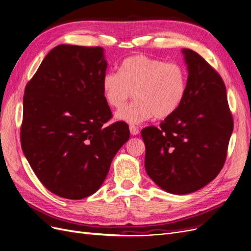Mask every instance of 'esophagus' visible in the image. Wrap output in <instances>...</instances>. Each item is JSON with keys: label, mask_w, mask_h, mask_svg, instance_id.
Returning a JSON list of instances; mask_svg holds the SVG:
<instances>
[{"label": "esophagus", "mask_w": 251, "mask_h": 251, "mask_svg": "<svg viewBox=\"0 0 251 251\" xmlns=\"http://www.w3.org/2000/svg\"><path fill=\"white\" fill-rule=\"evenodd\" d=\"M130 132H131L132 135H138L139 134V128H137L135 126H130Z\"/></svg>", "instance_id": "esophagus-1"}]
</instances>
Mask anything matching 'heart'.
<instances>
[{
  "label": "heart",
  "mask_w": 251,
  "mask_h": 251,
  "mask_svg": "<svg viewBox=\"0 0 251 251\" xmlns=\"http://www.w3.org/2000/svg\"><path fill=\"white\" fill-rule=\"evenodd\" d=\"M186 87L181 65L143 54L126 58L120 72L108 71L102 77V93L110 107L119 109L133 94L136 97L116 113L117 119L133 125L172 115L183 100Z\"/></svg>",
  "instance_id": "b5f03b06"
}]
</instances>
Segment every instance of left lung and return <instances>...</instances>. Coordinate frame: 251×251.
Listing matches in <instances>:
<instances>
[{
	"label": "left lung",
	"instance_id": "left-lung-1",
	"mask_svg": "<svg viewBox=\"0 0 251 251\" xmlns=\"http://www.w3.org/2000/svg\"><path fill=\"white\" fill-rule=\"evenodd\" d=\"M182 52L188 69L183 100L158 127L141 131L148 175L175 195L194 193L218 176L233 130L222 77L197 52Z\"/></svg>",
	"mask_w": 251,
	"mask_h": 251
}]
</instances>
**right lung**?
<instances>
[{
  "mask_svg": "<svg viewBox=\"0 0 251 251\" xmlns=\"http://www.w3.org/2000/svg\"><path fill=\"white\" fill-rule=\"evenodd\" d=\"M101 47L58 45L28 81L21 146L36 177L62 198L79 200L101 186L128 126L112 117L102 93Z\"/></svg>",
  "mask_w": 251,
  "mask_h": 251,
  "instance_id": "add662e5",
  "label": "right lung"
}]
</instances>
